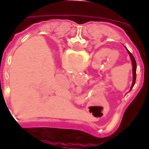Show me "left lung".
Masks as SVG:
<instances>
[{
  "label": "left lung",
  "mask_w": 149,
  "mask_h": 149,
  "mask_svg": "<svg viewBox=\"0 0 149 149\" xmlns=\"http://www.w3.org/2000/svg\"><path fill=\"white\" fill-rule=\"evenodd\" d=\"M127 49V51H128V53H129V56H130V59H131V61H132V65H133V84H132V86H131V89L134 87V85L135 84V80H136V69H137V65H136V61H135L134 57V55L131 54L130 52H129L128 49L126 48Z\"/></svg>",
  "instance_id": "1"
}]
</instances>
